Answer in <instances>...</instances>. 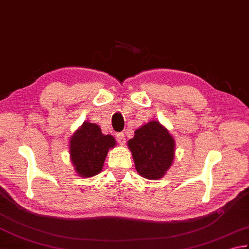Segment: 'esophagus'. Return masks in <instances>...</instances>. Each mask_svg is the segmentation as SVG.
I'll return each mask as SVG.
<instances>
[{"instance_id":"esophagus-1","label":"esophagus","mask_w":249,"mask_h":249,"mask_svg":"<svg viewBox=\"0 0 249 249\" xmlns=\"http://www.w3.org/2000/svg\"><path fill=\"white\" fill-rule=\"evenodd\" d=\"M116 138H117V141H118V143H119V144L124 145V144L125 143V135H124V132H119V133H117Z\"/></svg>"}]
</instances>
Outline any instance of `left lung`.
<instances>
[{
  "instance_id": "8db88e82",
  "label": "left lung",
  "mask_w": 249,
  "mask_h": 249,
  "mask_svg": "<svg viewBox=\"0 0 249 249\" xmlns=\"http://www.w3.org/2000/svg\"><path fill=\"white\" fill-rule=\"evenodd\" d=\"M128 146L137 171L146 179H160L175 158V140L157 121H151L135 130Z\"/></svg>"
}]
</instances>
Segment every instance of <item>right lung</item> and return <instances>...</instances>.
Returning <instances> with one entry per match:
<instances>
[{"label": "right lung", "mask_w": 249, "mask_h": 249, "mask_svg": "<svg viewBox=\"0 0 249 249\" xmlns=\"http://www.w3.org/2000/svg\"><path fill=\"white\" fill-rule=\"evenodd\" d=\"M116 145L111 135H104L95 124L84 123L70 139V157L81 177H93L102 171L109 148Z\"/></svg>", "instance_id": "obj_1"}]
</instances>
